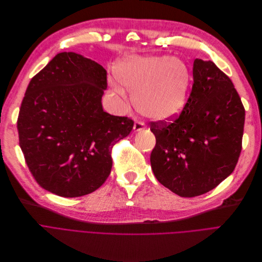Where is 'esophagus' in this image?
<instances>
[{
	"instance_id": "obj_1",
	"label": "esophagus",
	"mask_w": 262,
	"mask_h": 262,
	"mask_svg": "<svg viewBox=\"0 0 262 262\" xmlns=\"http://www.w3.org/2000/svg\"><path fill=\"white\" fill-rule=\"evenodd\" d=\"M145 129V123L142 121H135L134 126H133V131L134 132H140Z\"/></svg>"
}]
</instances>
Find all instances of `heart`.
<instances>
[{"mask_svg":"<svg viewBox=\"0 0 262 262\" xmlns=\"http://www.w3.org/2000/svg\"><path fill=\"white\" fill-rule=\"evenodd\" d=\"M114 76L118 83L134 91L135 106L152 120L175 119L186 106L191 73L179 58L130 55L114 67ZM120 85L111 83L112 95L127 100V92Z\"/></svg>","mask_w":262,"mask_h":262,"instance_id":"heart-1","label":"heart"}]
</instances>
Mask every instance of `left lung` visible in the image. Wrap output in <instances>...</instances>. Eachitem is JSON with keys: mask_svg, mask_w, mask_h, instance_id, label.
I'll return each instance as SVG.
<instances>
[{"mask_svg": "<svg viewBox=\"0 0 262 262\" xmlns=\"http://www.w3.org/2000/svg\"><path fill=\"white\" fill-rule=\"evenodd\" d=\"M186 106L171 123L151 122L150 155L158 181L181 197L205 194L233 171L242 149L245 110L231 80L196 58Z\"/></svg>", "mask_w": 262, "mask_h": 262, "instance_id": "obj_1", "label": "left lung"}]
</instances>
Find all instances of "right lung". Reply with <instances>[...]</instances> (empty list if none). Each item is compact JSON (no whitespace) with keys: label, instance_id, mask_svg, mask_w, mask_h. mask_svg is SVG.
<instances>
[{"label":"right lung","instance_id":"1","mask_svg":"<svg viewBox=\"0 0 262 262\" xmlns=\"http://www.w3.org/2000/svg\"><path fill=\"white\" fill-rule=\"evenodd\" d=\"M105 90L106 70L74 52L58 53L31 80L17 122L19 145L45 190L79 197L107 179L111 149L133 120L103 111Z\"/></svg>","mask_w":262,"mask_h":262}]
</instances>
